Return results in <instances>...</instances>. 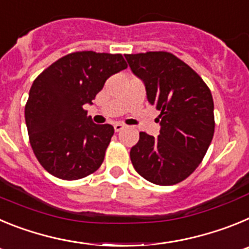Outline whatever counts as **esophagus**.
I'll list each match as a JSON object with an SVG mask.
<instances>
[{"label":"esophagus","instance_id":"obj_1","mask_svg":"<svg viewBox=\"0 0 249 249\" xmlns=\"http://www.w3.org/2000/svg\"><path fill=\"white\" fill-rule=\"evenodd\" d=\"M114 131L116 132H120V131H122L123 128H124V124H122V123H120V122H117V123H114Z\"/></svg>","mask_w":249,"mask_h":249}]
</instances>
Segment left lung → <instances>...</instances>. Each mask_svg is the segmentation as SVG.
I'll list each match as a JSON object with an SVG mask.
<instances>
[{"mask_svg": "<svg viewBox=\"0 0 249 249\" xmlns=\"http://www.w3.org/2000/svg\"><path fill=\"white\" fill-rule=\"evenodd\" d=\"M144 82L147 98L160 112V136L140 132L129 152L140 176L160 186L190 177L203 160L214 133L211 89L195 70L171 52L124 54Z\"/></svg>", "mask_w": 249, "mask_h": 249, "instance_id": "left-lung-1", "label": "left lung"}]
</instances>
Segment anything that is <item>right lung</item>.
I'll use <instances>...</instances> for the list:
<instances>
[{
    "instance_id": "right-lung-1",
    "label": "right lung",
    "mask_w": 249,
    "mask_h": 249,
    "mask_svg": "<svg viewBox=\"0 0 249 249\" xmlns=\"http://www.w3.org/2000/svg\"><path fill=\"white\" fill-rule=\"evenodd\" d=\"M124 68L121 53L78 51L37 76L25 118L31 147L48 173L74 181L100 168L114 129L92 122L83 106L92 103L109 76Z\"/></svg>"
}]
</instances>
